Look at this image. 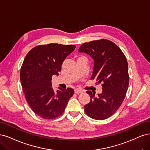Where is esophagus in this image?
Wrapping results in <instances>:
<instances>
[{
    "mask_svg": "<svg viewBox=\"0 0 150 150\" xmlns=\"http://www.w3.org/2000/svg\"><path fill=\"white\" fill-rule=\"evenodd\" d=\"M81 92H82V91L80 89H75V93L79 94V93H81Z\"/></svg>",
    "mask_w": 150,
    "mask_h": 150,
    "instance_id": "34e87169",
    "label": "esophagus"
}]
</instances>
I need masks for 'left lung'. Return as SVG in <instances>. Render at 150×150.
Segmentation results:
<instances>
[{
    "mask_svg": "<svg viewBox=\"0 0 150 150\" xmlns=\"http://www.w3.org/2000/svg\"><path fill=\"white\" fill-rule=\"evenodd\" d=\"M79 52H84L94 60L91 80L101 83L102 92L86 91L90 101L85 105V112L89 117L102 120L113 115L123 101L129 85L127 58L113 42L101 39L82 44Z\"/></svg>",
    "mask_w": 150,
    "mask_h": 150,
    "instance_id": "8db88e82",
    "label": "left lung"
}]
</instances>
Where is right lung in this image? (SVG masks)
Segmentation results:
<instances>
[{
	"label": "right lung",
	"instance_id": "add662e5",
	"mask_svg": "<svg viewBox=\"0 0 150 150\" xmlns=\"http://www.w3.org/2000/svg\"><path fill=\"white\" fill-rule=\"evenodd\" d=\"M76 48L74 45L49 43L35 47L27 54L21 67L20 79L26 100L40 117L52 120L64 113L74 94L71 88L55 91L52 76L59 75L66 57Z\"/></svg>",
	"mask_w": 150,
	"mask_h": 150
}]
</instances>
